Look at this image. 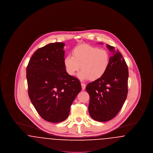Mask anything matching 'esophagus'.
<instances>
[{
    "instance_id": "34e87169",
    "label": "esophagus",
    "mask_w": 153,
    "mask_h": 153,
    "mask_svg": "<svg viewBox=\"0 0 153 153\" xmlns=\"http://www.w3.org/2000/svg\"><path fill=\"white\" fill-rule=\"evenodd\" d=\"M81 87H82V89L84 90V89H85V87H86V85H85V84H84V83H82V82H81Z\"/></svg>"
}]
</instances>
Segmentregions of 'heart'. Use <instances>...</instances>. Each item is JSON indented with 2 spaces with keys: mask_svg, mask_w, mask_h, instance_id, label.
I'll return each instance as SVG.
<instances>
[{
  "mask_svg": "<svg viewBox=\"0 0 153 153\" xmlns=\"http://www.w3.org/2000/svg\"><path fill=\"white\" fill-rule=\"evenodd\" d=\"M64 59L67 73L74 75L81 69L79 76L82 80L92 81L101 78L107 71L110 62L108 52L97 47L82 45L76 47Z\"/></svg>",
  "mask_w": 153,
  "mask_h": 153,
  "instance_id": "obj_1",
  "label": "heart"
}]
</instances>
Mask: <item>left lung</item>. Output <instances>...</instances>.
<instances>
[{
    "instance_id": "left-lung-1",
    "label": "left lung",
    "mask_w": 153,
    "mask_h": 153,
    "mask_svg": "<svg viewBox=\"0 0 153 153\" xmlns=\"http://www.w3.org/2000/svg\"><path fill=\"white\" fill-rule=\"evenodd\" d=\"M102 44V43H100ZM113 56L110 57L109 66L98 80L89 83L86 91L90 100L88 111L91 117L98 122L113 119L122 108L128 93V70L121 53L107 45Z\"/></svg>"
}]
</instances>
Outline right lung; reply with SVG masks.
<instances>
[{"label": "right lung", "instance_id": "right-lung-1", "mask_svg": "<svg viewBox=\"0 0 153 153\" xmlns=\"http://www.w3.org/2000/svg\"><path fill=\"white\" fill-rule=\"evenodd\" d=\"M64 46L55 42L37 49L26 69L31 102L39 115L51 123L68 118L71 106L81 90L79 79L66 71Z\"/></svg>", "mask_w": 153, "mask_h": 153}]
</instances>
